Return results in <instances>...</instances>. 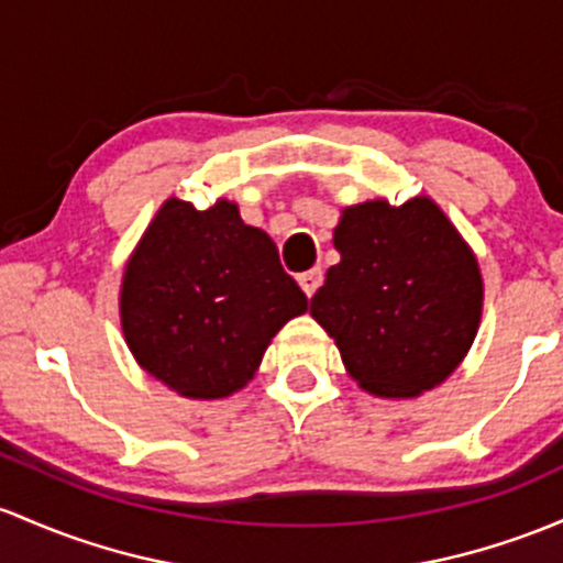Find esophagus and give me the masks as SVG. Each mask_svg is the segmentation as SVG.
<instances>
[{"label":"esophagus","mask_w":563,"mask_h":563,"mask_svg":"<svg viewBox=\"0 0 563 563\" xmlns=\"http://www.w3.org/2000/svg\"><path fill=\"white\" fill-rule=\"evenodd\" d=\"M320 283H323V269H320V267H312V269L301 272V275H299V286L307 296H312L314 291H318Z\"/></svg>","instance_id":"34e87169"}]
</instances>
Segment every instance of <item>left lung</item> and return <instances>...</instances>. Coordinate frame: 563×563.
<instances>
[{
    "label": "left lung",
    "instance_id": "1",
    "mask_svg": "<svg viewBox=\"0 0 563 563\" xmlns=\"http://www.w3.org/2000/svg\"><path fill=\"white\" fill-rule=\"evenodd\" d=\"M342 262L312 296L363 390L411 398L441 385L471 350L484 286L473 251L428 197L352 206L333 230Z\"/></svg>",
    "mask_w": 563,
    "mask_h": 563
}]
</instances>
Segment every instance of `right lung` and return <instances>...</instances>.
<instances>
[{
  "instance_id": "1",
  "label": "right lung",
  "mask_w": 563,
  "mask_h": 563,
  "mask_svg": "<svg viewBox=\"0 0 563 563\" xmlns=\"http://www.w3.org/2000/svg\"><path fill=\"white\" fill-rule=\"evenodd\" d=\"M307 310L267 232L234 202L208 211L168 200L128 262L120 312L128 347L187 398H224L245 385L269 339Z\"/></svg>"
}]
</instances>
